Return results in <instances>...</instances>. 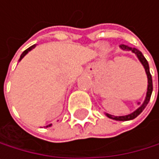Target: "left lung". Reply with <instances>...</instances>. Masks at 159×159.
Returning <instances> with one entry per match:
<instances>
[{
	"label": "left lung",
	"mask_w": 159,
	"mask_h": 159,
	"mask_svg": "<svg viewBox=\"0 0 159 159\" xmlns=\"http://www.w3.org/2000/svg\"><path fill=\"white\" fill-rule=\"evenodd\" d=\"M122 50L124 51H131L132 53H134L136 56L138 57V59L139 60V61L141 62V64L143 65L144 69H145V72H146V75H147V78H148V88H147V93H146V98L143 101L142 104L136 110L134 111L133 113L129 114V115H126V116H112V115H109L107 113H105V115L109 117V118H112V120H120V121H126V120H132L134 118H136L144 109L145 107L147 106L148 102L151 98V95H152V92H153V80H152V76H151V73H150V68H149V63L147 61V60L144 58V56L142 55V53L137 49V48H134V47H130V46H127L125 44H121L120 46Z\"/></svg>",
	"instance_id": "left-lung-1"
}]
</instances>
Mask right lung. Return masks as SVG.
<instances>
[{
    "label": "right lung",
    "instance_id": "1",
    "mask_svg": "<svg viewBox=\"0 0 159 159\" xmlns=\"http://www.w3.org/2000/svg\"><path fill=\"white\" fill-rule=\"evenodd\" d=\"M35 47H36V44H34V45L30 46V47H29V48H27V49H26L25 51H23V52H22V54L20 55V60H19V61H21V59H22L23 57H25V55H26V54H27V53H28L29 51H31V50H32L33 48H35ZM51 125H52V124H49V125H47L46 127H50Z\"/></svg>",
    "mask_w": 159,
    "mask_h": 159
}]
</instances>
